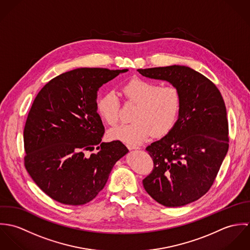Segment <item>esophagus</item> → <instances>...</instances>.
<instances>
[{
  "instance_id": "1",
  "label": "esophagus",
  "mask_w": 250,
  "mask_h": 250,
  "mask_svg": "<svg viewBox=\"0 0 250 250\" xmlns=\"http://www.w3.org/2000/svg\"><path fill=\"white\" fill-rule=\"evenodd\" d=\"M126 146H127V147H128V149H130V150H134V149H140V147H139V146H135V145H131V144H127Z\"/></svg>"
}]
</instances>
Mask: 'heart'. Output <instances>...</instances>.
<instances>
[{"instance_id": "b5f03b06", "label": "heart", "mask_w": 250, "mask_h": 250, "mask_svg": "<svg viewBox=\"0 0 250 250\" xmlns=\"http://www.w3.org/2000/svg\"><path fill=\"white\" fill-rule=\"evenodd\" d=\"M127 103L136 104L132 116L134 122L111 129V140L136 145L145 142L154 134L167 135L175 125L181 109V94L173 85L161 86L158 83L142 78H133L121 87ZM96 111L109 126L119 120V100L113 91L101 94L96 100Z\"/></svg>"}]
</instances>
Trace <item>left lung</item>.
Wrapping results in <instances>:
<instances>
[{"label":"left lung","instance_id":"1","mask_svg":"<svg viewBox=\"0 0 250 250\" xmlns=\"http://www.w3.org/2000/svg\"><path fill=\"white\" fill-rule=\"evenodd\" d=\"M138 71L169 82L178 88L182 99L173 128L146 147L154 167L143 179V187L166 207L187 205L210 189L227 154L228 120L223 98L213 82L188 66Z\"/></svg>","mask_w":250,"mask_h":250}]
</instances>
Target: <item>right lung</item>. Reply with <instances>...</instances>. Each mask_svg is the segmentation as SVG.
Segmentation results:
<instances>
[{"instance_id":"obj_1","label":"right lung","mask_w":250,"mask_h":250,"mask_svg":"<svg viewBox=\"0 0 250 250\" xmlns=\"http://www.w3.org/2000/svg\"><path fill=\"white\" fill-rule=\"evenodd\" d=\"M127 71L77 68L52 79L36 95L24 128V164L52 199L74 206L91 201L128 153L119 141L101 143L105 128L95 106L99 88ZM95 146L96 153L86 154Z\"/></svg>"}]
</instances>
